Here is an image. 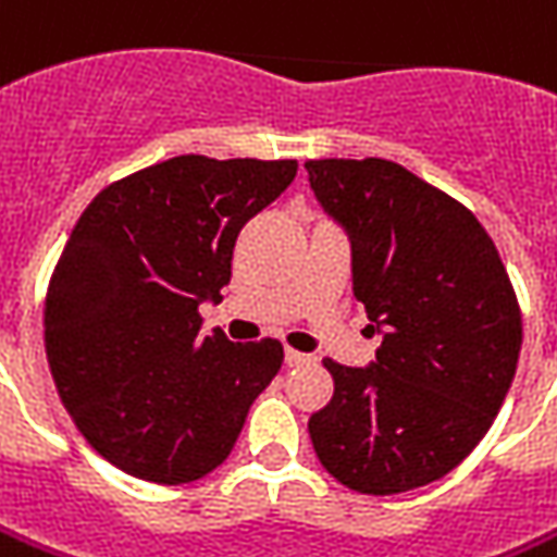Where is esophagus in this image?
Listing matches in <instances>:
<instances>
[{
  "label": "esophagus",
  "instance_id": "obj_1",
  "mask_svg": "<svg viewBox=\"0 0 557 557\" xmlns=\"http://www.w3.org/2000/svg\"><path fill=\"white\" fill-rule=\"evenodd\" d=\"M283 362H286L289 369H295V366H310L313 357H310V354H298V350H286V354H283Z\"/></svg>",
  "mask_w": 557,
  "mask_h": 557
}]
</instances>
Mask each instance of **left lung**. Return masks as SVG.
<instances>
[{"instance_id": "8db88e82", "label": "left lung", "mask_w": 557, "mask_h": 557, "mask_svg": "<svg viewBox=\"0 0 557 557\" xmlns=\"http://www.w3.org/2000/svg\"><path fill=\"white\" fill-rule=\"evenodd\" d=\"M320 207L350 237L354 295L381 335L366 369L326 359L335 393L310 414L320 463L359 494L448 475L516 377L521 310L482 222L384 158L308 161Z\"/></svg>"}]
</instances>
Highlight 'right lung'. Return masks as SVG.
Instances as JSON below:
<instances>
[{"label": "right lung", "mask_w": 557, "mask_h": 557, "mask_svg": "<svg viewBox=\"0 0 557 557\" xmlns=\"http://www.w3.org/2000/svg\"><path fill=\"white\" fill-rule=\"evenodd\" d=\"M295 170L180 154L106 185L75 222L45 298V350L72 421L112 467L185 485L231 454L283 347L200 335L198 308L222 298L237 234Z\"/></svg>", "instance_id": "right-lung-1"}]
</instances>
